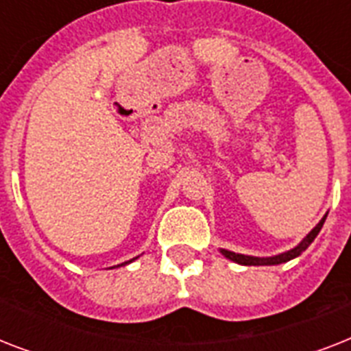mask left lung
Listing matches in <instances>:
<instances>
[{"mask_svg":"<svg viewBox=\"0 0 351 351\" xmlns=\"http://www.w3.org/2000/svg\"><path fill=\"white\" fill-rule=\"evenodd\" d=\"M324 220L326 217L319 222V224L310 231V233L306 234L302 242L299 245H295L293 250L289 251H284L280 255H275V256H250V255H240V253H233V251H228V250H220V253L226 256V258H230V261L237 262V264H242V266H275V264H282V262H288L295 256H299L302 251L308 250V245L315 240V237L319 234L321 231L322 224H324Z\"/></svg>","mask_w":351,"mask_h":351,"instance_id":"8db88e82","label":"left lung"}]
</instances>
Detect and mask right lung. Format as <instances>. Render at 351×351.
Masks as SVG:
<instances>
[{"label":"right lung","instance_id":"right-lung-1","mask_svg":"<svg viewBox=\"0 0 351 351\" xmlns=\"http://www.w3.org/2000/svg\"><path fill=\"white\" fill-rule=\"evenodd\" d=\"M134 258H138V256H134ZM134 258H131V261L123 262V264H118V266H125V264H129V262H132V261H134Z\"/></svg>","mask_w":351,"mask_h":351}]
</instances>
